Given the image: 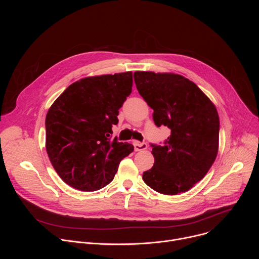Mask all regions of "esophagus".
I'll return each instance as SVG.
<instances>
[{
  "mask_svg": "<svg viewBox=\"0 0 259 259\" xmlns=\"http://www.w3.org/2000/svg\"><path fill=\"white\" fill-rule=\"evenodd\" d=\"M133 145H134V150L136 152L144 151V150H146V147H147V144L145 142H140V141H137V140H135L133 142Z\"/></svg>",
  "mask_w": 259,
  "mask_h": 259,
  "instance_id": "1",
  "label": "esophagus"
}]
</instances>
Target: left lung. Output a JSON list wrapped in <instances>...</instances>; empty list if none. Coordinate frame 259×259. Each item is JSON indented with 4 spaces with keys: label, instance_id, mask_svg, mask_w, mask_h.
I'll list each match as a JSON object with an SVG mask.
<instances>
[{
    "label": "left lung",
    "instance_id": "8db88e82",
    "mask_svg": "<svg viewBox=\"0 0 259 259\" xmlns=\"http://www.w3.org/2000/svg\"><path fill=\"white\" fill-rule=\"evenodd\" d=\"M134 81L154 109L155 124L171 130L163 145L151 144L155 163L142 179L163 195L187 192L204 178L216 159V107L194 82L176 73L135 71Z\"/></svg>",
    "mask_w": 259,
    "mask_h": 259
}]
</instances>
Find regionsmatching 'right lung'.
I'll list each match as a JSON object with an SVG mask.
<instances>
[{
    "label": "right lung",
    "instance_id": "obj_1",
    "mask_svg": "<svg viewBox=\"0 0 259 259\" xmlns=\"http://www.w3.org/2000/svg\"><path fill=\"white\" fill-rule=\"evenodd\" d=\"M132 71L81 79L68 86L46 116V151L69 187L104 188L134 146L110 138L119 109L132 92Z\"/></svg>",
    "mask_w": 259,
    "mask_h": 259
}]
</instances>
